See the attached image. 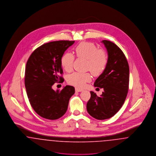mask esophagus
Listing matches in <instances>:
<instances>
[{"instance_id":"34e87169","label":"esophagus","mask_w":156,"mask_h":156,"mask_svg":"<svg viewBox=\"0 0 156 156\" xmlns=\"http://www.w3.org/2000/svg\"><path fill=\"white\" fill-rule=\"evenodd\" d=\"M75 91L76 92H81V91H82V89H80V88H75Z\"/></svg>"}]
</instances>
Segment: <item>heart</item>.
Returning a JSON list of instances; mask_svg holds the SVG:
<instances>
[{"label":"heart","instance_id":"b5f03b06","mask_svg":"<svg viewBox=\"0 0 156 156\" xmlns=\"http://www.w3.org/2000/svg\"><path fill=\"white\" fill-rule=\"evenodd\" d=\"M75 52L78 58L87 59V69L90 71L95 76L102 74L108 63V55L106 51L102 48H98L96 45L91 42H83L75 48ZM74 55L69 52L66 53L62 57L61 63L62 67L67 72L72 71L74 61ZM91 80L89 73H81L75 72L68 77L67 81L76 87L82 88L87 82Z\"/></svg>","mask_w":156,"mask_h":156}]
</instances>
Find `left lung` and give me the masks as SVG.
<instances>
[{
    "label": "left lung",
    "instance_id": "1",
    "mask_svg": "<svg viewBox=\"0 0 156 156\" xmlns=\"http://www.w3.org/2000/svg\"><path fill=\"white\" fill-rule=\"evenodd\" d=\"M102 42L108 53V63L94 86L103 88L104 92L98 97L90 91L87 104L88 113L98 120L111 118L119 111L125 101L129 84V67L125 55L115 43L108 40Z\"/></svg>",
    "mask_w": 156,
    "mask_h": 156
}]
</instances>
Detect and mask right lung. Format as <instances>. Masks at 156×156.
<instances>
[{"instance_id": "1", "label": "right lung", "mask_w": 156, "mask_h": 156, "mask_svg": "<svg viewBox=\"0 0 156 156\" xmlns=\"http://www.w3.org/2000/svg\"><path fill=\"white\" fill-rule=\"evenodd\" d=\"M74 42L59 40L45 43L32 52L27 61L24 76L27 95L34 111L45 119L62 117L75 93L73 86L67 85L57 91L52 88L55 83L64 81L61 58Z\"/></svg>"}]
</instances>
